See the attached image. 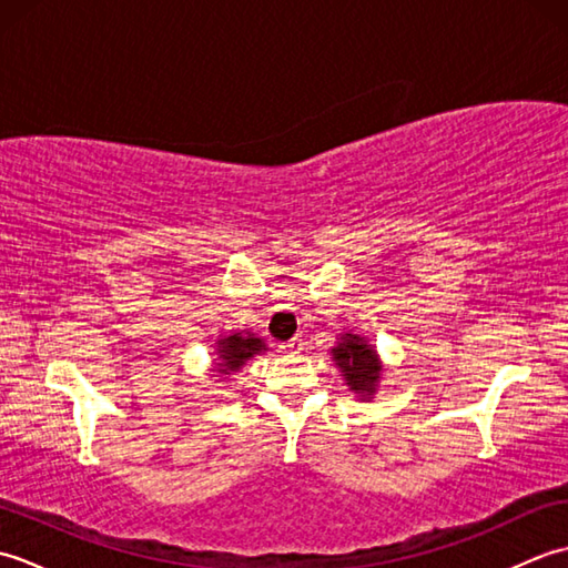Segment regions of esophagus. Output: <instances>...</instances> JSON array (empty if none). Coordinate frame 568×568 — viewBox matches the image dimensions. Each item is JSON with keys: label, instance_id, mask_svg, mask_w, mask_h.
<instances>
[{"label": "esophagus", "instance_id": "1", "mask_svg": "<svg viewBox=\"0 0 568 568\" xmlns=\"http://www.w3.org/2000/svg\"><path fill=\"white\" fill-rule=\"evenodd\" d=\"M303 339H293V342H285V344H281V352L285 354V356H295V354H300L303 352Z\"/></svg>", "mask_w": 568, "mask_h": 568}]
</instances>
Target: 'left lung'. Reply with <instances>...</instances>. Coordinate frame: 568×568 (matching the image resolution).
I'll return each mask as SVG.
<instances>
[{
	"instance_id": "left-lung-1",
	"label": "left lung",
	"mask_w": 568,
	"mask_h": 568,
	"mask_svg": "<svg viewBox=\"0 0 568 568\" xmlns=\"http://www.w3.org/2000/svg\"><path fill=\"white\" fill-rule=\"evenodd\" d=\"M332 361L339 368L344 385L361 400H371L378 393V385L383 381L385 366L364 334L354 329H346L336 336V344L332 346Z\"/></svg>"
}]
</instances>
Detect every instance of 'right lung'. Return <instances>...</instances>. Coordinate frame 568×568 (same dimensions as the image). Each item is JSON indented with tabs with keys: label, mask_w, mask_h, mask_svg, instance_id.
Here are the masks:
<instances>
[{
	"label": "right lung",
	"mask_w": 568,
	"mask_h": 568,
	"mask_svg": "<svg viewBox=\"0 0 568 568\" xmlns=\"http://www.w3.org/2000/svg\"><path fill=\"white\" fill-rule=\"evenodd\" d=\"M214 358L210 373L216 378H232L234 373L244 368L253 356L268 352V346L248 329H234L214 342Z\"/></svg>",
	"instance_id": "right-lung-1"
}]
</instances>
